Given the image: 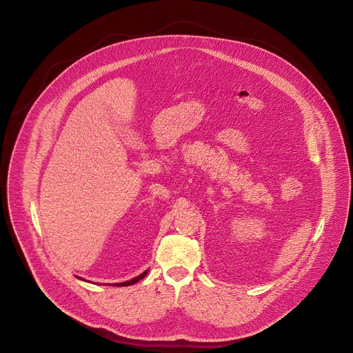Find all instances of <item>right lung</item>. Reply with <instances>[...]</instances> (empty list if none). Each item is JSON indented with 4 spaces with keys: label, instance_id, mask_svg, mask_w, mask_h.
Segmentation results:
<instances>
[{
    "label": "right lung",
    "instance_id": "add662e5",
    "mask_svg": "<svg viewBox=\"0 0 353 353\" xmlns=\"http://www.w3.org/2000/svg\"><path fill=\"white\" fill-rule=\"evenodd\" d=\"M146 274H148V270L143 272V274H140V275H137L136 278H133V279H130V281H126V283H121V284H117V285H119V287H128V285H133V284H136L137 281H140L142 278H145L146 276Z\"/></svg>",
    "mask_w": 353,
    "mask_h": 353
}]
</instances>
